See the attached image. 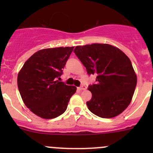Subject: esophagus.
I'll return each mask as SVG.
<instances>
[{
  "label": "esophagus",
  "instance_id": "1",
  "mask_svg": "<svg viewBox=\"0 0 153 153\" xmlns=\"http://www.w3.org/2000/svg\"><path fill=\"white\" fill-rule=\"evenodd\" d=\"M86 89V87L85 86H84V85H82V86H79V87H78V90H80V91H81V90H85Z\"/></svg>",
  "mask_w": 153,
  "mask_h": 153
}]
</instances>
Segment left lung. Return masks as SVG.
<instances>
[{
    "label": "left lung",
    "mask_w": 153,
    "mask_h": 153,
    "mask_svg": "<svg viewBox=\"0 0 153 153\" xmlns=\"http://www.w3.org/2000/svg\"><path fill=\"white\" fill-rule=\"evenodd\" d=\"M74 52L86 67L88 75H96L89 85L92 98L88 109L97 116L111 118L130 104L137 77L129 58L118 48L106 44L77 46Z\"/></svg>",
    "instance_id": "1"
}]
</instances>
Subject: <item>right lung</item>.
<instances>
[{
  "label": "right lung",
  "mask_w": 153,
  "mask_h": 153,
  "mask_svg": "<svg viewBox=\"0 0 153 153\" xmlns=\"http://www.w3.org/2000/svg\"><path fill=\"white\" fill-rule=\"evenodd\" d=\"M74 47L38 51L27 60L18 75V86L25 105L45 119L59 116L67 109L76 92L75 86L66 85L58 78Z\"/></svg>",
  "instance_id": "add662e5"
}]
</instances>
